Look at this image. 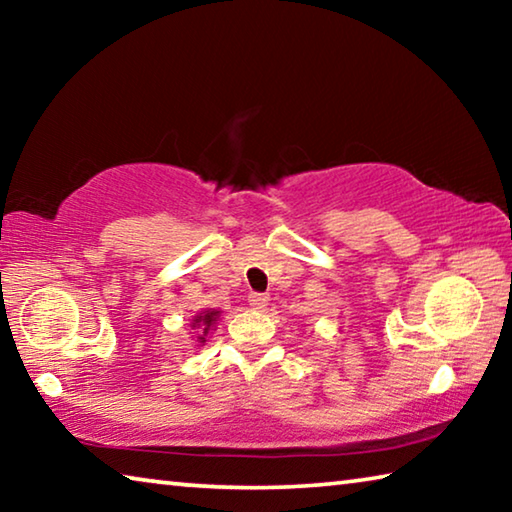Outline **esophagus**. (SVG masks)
Returning a JSON list of instances; mask_svg holds the SVG:
<instances>
[{
    "instance_id": "34e87169",
    "label": "esophagus",
    "mask_w": 512,
    "mask_h": 512,
    "mask_svg": "<svg viewBox=\"0 0 512 512\" xmlns=\"http://www.w3.org/2000/svg\"><path fill=\"white\" fill-rule=\"evenodd\" d=\"M248 302H250V307H253V309H264L268 305V296H266V293H250Z\"/></svg>"
}]
</instances>
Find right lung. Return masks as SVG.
Wrapping results in <instances>:
<instances>
[{
    "label": "right lung",
    "mask_w": 512,
    "mask_h": 512,
    "mask_svg": "<svg viewBox=\"0 0 512 512\" xmlns=\"http://www.w3.org/2000/svg\"><path fill=\"white\" fill-rule=\"evenodd\" d=\"M216 316H219V311H205L203 316H198L196 320H194V325L198 323V325H203V334L198 336V339H201V343L205 341V336H207V329L212 327V323L216 320Z\"/></svg>",
    "instance_id": "right-lung-1"
}]
</instances>
